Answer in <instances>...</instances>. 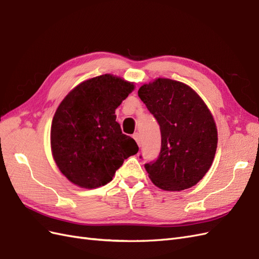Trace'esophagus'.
<instances>
[{
    "label": "esophagus",
    "instance_id": "34e87169",
    "mask_svg": "<svg viewBox=\"0 0 259 259\" xmlns=\"http://www.w3.org/2000/svg\"><path fill=\"white\" fill-rule=\"evenodd\" d=\"M133 137H134V139L136 140L137 145L140 147V145H142V137H140V134H139V133H135V134L133 135Z\"/></svg>",
    "mask_w": 259,
    "mask_h": 259
}]
</instances>
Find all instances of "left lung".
I'll use <instances>...</instances> for the list:
<instances>
[{
    "label": "left lung",
    "instance_id": "left-lung-1",
    "mask_svg": "<svg viewBox=\"0 0 259 259\" xmlns=\"http://www.w3.org/2000/svg\"><path fill=\"white\" fill-rule=\"evenodd\" d=\"M138 96L161 131L159 156L145 164L152 183L167 191L198 184L217 148V128L204 101L188 85L169 79L143 85Z\"/></svg>",
    "mask_w": 259,
    "mask_h": 259
}]
</instances>
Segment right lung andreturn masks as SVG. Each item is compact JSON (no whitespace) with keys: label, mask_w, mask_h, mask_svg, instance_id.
Returning <instances> with one entry per match:
<instances>
[{"label":"right lung","mask_w":259,"mask_h":259,"mask_svg":"<svg viewBox=\"0 0 259 259\" xmlns=\"http://www.w3.org/2000/svg\"><path fill=\"white\" fill-rule=\"evenodd\" d=\"M134 84L104 74L77 85L54 115L51 146L54 160L70 182L97 188L111 182L138 146L121 131L115 109Z\"/></svg>","instance_id":"1"}]
</instances>
